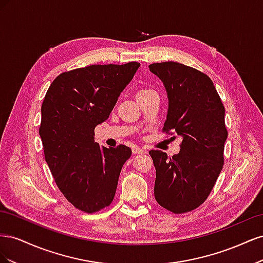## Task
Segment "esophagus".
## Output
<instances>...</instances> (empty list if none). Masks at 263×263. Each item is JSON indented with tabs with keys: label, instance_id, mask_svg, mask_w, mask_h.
Listing matches in <instances>:
<instances>
[{
	"label": "esophagus",
	"instance_id": "esophagus-1",
	"mask_svg": "<svg viewBox=\"0 0 263 263\" xmlns=\"http://www.w3.org/2000/svg\"><path fill=\"white\" fill-rule=\"evenodd\" d=\"M133 153L135 155H137V154H144V153H146V151H145V149H142L140 147H134L133 148Z\"/></svg>",
	"mask_w": 263,
	"mask_h": 263
}]
</instances>
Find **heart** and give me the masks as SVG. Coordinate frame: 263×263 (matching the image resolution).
I'll use <instances>...</instances> for the list:
<instances>
[{"label":"heart","instance_id":"b5f03b06","mask_svg":"<svg viewBox=\"0 0 263 263\" xmlns=\"http://www.w3.org/2000/svg\"><path fill=\"white\" fill-rule=\"evenodd\" d=\"M149 91H151L150 89H146V87H142V89H139L138 91H137V94H136V97L137 95H141V94H145V93H147V92H149Z\"/></svg>","mask_w":263,"mask_h":263}]
</instances>
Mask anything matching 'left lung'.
<instances>
[{"label":"left lung","instance_id":"left-lung-1","mask_svg":"<svg viewBox=\"0 0 263 263\" xmlns=\"http://www.w3.org/2000/svg\"><path fill=\"white\" fill-rule=\"evenodd\" d=\"M169 99L162 132L181 136L180 153L150 150L156 168L155 198L174 214L197 209L209 197L224 165L225 107L208 74L174 61L151 63Z\"/></svg>","mask_w":263,"mask_h":263}]
</instances>
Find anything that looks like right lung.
I'll list each match as a JSON object with an SVG mask.
<instances>
[{"label":"right lung","mask_w":263,"mask_h":263,"mask_svg":"<svg viewBox=\"0 0 263 263\" xmlns=\"http://www.w3.org/2000/svg\"><path fill=\"white\" fill-rule=\"evenodd\" d=\"M140 63L92 65L60 73L42 104L39 135L61 193L76 209L95 213L113 202L132 149L94 142L95 126L108 118Z\"/></svg>","instance_id":"obj_1"}]
</instances>
